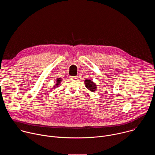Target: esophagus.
I'll return each mask as SVG.
<instances>
[{
    "label": "esophagus",
    "instance_id": "1",
    "mask_svg": "<svg viewBox=\"0 0 155 155\" xmlns=\"http://www.w3.org/2000/svg\"><path fill=\"white\" fill-rule=\"evenodd\" d=\"M70 78H72V79H76V78H77V76H71V77H70Z\"/></svg>",
    "mask_w": 155,
    "mask_h": 155
}]
</instances>
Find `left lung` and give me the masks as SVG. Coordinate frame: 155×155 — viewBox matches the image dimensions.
Returning a JSON list of instances; mask_svg holds the SVG:
<instances>
[{
    "instance_id": "left-lung-1",
    "label": "left lung",
    "mask_w": 155,
    "mask_h": 155,
    "mask_svg": "<svg viewBox=\"0 0 155 155\" xmlns=\"http://www.w3.org/2000/svg\"><path fill=\"white\" fill-rule=\"evenodd\" d=\"M84 84L86 87L87 88V90H89L90 91L94 92L97 90V86L96 84L91 81L90 79H86L84 80Z\"/></svg>"
}]
</instances>
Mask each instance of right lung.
Returning a JSON list of instances; mask_svg holds the SVG:
<instances>
[{
    "label": "right lung",
    "mask_w": 155,
    "mask_h": 155,
    "mask_svg": "<svg viewBox=\"0 0 155 155\" xmlns=\"http://www.w3.org/2000/svg\"><path fill=\"white\" fill-rule=\"evenodd\" d=\"M62 80V79L61 78H58L57 80H56V84H55V86H54V87H57L59 84H60V83H61V81Z\"/></svg>",
    "instance_id": "1"
}]
</instances>
